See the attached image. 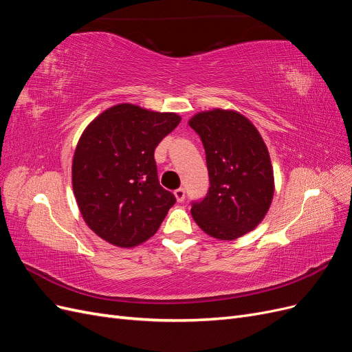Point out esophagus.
Masks as SVG:
<instances>
[{
	"label": "esophagus",
	"mask_w": 352,
	"mask_h": 352,
	"mask_svg": "<svg viewBox=\"0 0 352 352\" xmlns=\"http://www.w3.org/2000/svg\"><path fill=\"white\" fill-rule=\"evenodd\" d=\"M175 197L177 199V202H184L185 201V189L184 188H179L175 190Z\"/></svg>",
	"instance_id": "obj_1"
}]
</instances>
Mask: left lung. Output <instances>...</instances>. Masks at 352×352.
I'll return each instance as SVG.
<instances>
[{"label": "left lung", "instance_id": "8db88e82", "mask_svg": "<svg viewBox=\"0 0 352 352\" xmlns=\"http://www.w3.org/2000/svg\"><path fill=\"white\" fill-rule=\"evenodd\" d=\"M206 150L210 186L192 201L197 225L210 236L230 241L264 219L274 192L270 155L254 124L236 111L212 110L189 120Z\"/></svg>", "mask_w": 352, "mask_h": 352}]
</instances>
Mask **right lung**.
<instances>
[{
    "mask_svg": "<svg viewBox=\"0 0 352 352\" xmlns=\"http://www.w3.org/2000/svg\"><path fill=\"white\" fill-rule=\"evenodd\" d=\"M179 123L175 113L119 104L85 129L72 180L82 217L98 236L131 248L158 230L176 197L158 182L154 151Z\"/></svg>",
    "mask_w": 352,
    "mask_h": 352,
    "instance_id": "1",
    "label": "right lung"
}]
</instances>
